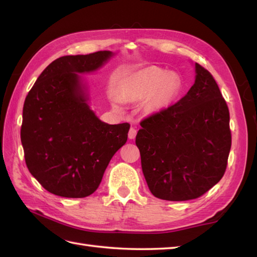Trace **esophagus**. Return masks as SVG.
Segmentation results:
<instances>
[{
    "label": "esophagus",
    "mask_w": 257,
    "mask_h": 257,
    "mask_svg": "<svg viewBox=\"0 0 257 257\" xmlns=\"http://www.w3.org/2000/svg\"><path fill=\"white\" fill-rule=\"evenodd\" d=\"M136 135H137V129L132 127L129 130V134H128V137L129 139H135L136 138Z\"/></svg>",
    "instance_id": "1"
}]
</instances>
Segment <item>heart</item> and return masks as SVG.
I'll return each instance as SVG.
<instances>
[{"instance_id": "obj_1", "label": "heart", "mask_w": 257, "mask_h": 257, "mask_svg": "<svg viewBox=\"0 0 257 257\" xmlns=\"http://www.w3.org/2000/svg\"><path fill=\"white\" fill-rule=\"evenodd\" d=\"M181 87L178 75L158 67H146L129 75L121 86V99L140 100L147 97L146 107L150 112H159L170 106ZM114 105L121 100L112 97Z\"/></svg>"}]
</instances>
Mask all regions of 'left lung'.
<instances>
[{"label":"left lung","mask_w":257,"mask_h":257,"mask_svg":"<svg viewBox=\"0 0 257 257\" xmlns=\"http://www.w3.org/2000/svg\"><path fill=\"white\" fill-rule=\"evenodd\" d=\"M194 67L188 94L141 121L136 136L147 184L162 200L199 198L220 181L227 165V105L212 75L198 63Z\"/></svg>","instance_id":"1"}]
</instances>
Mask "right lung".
I'll list each match as a JSON object with an SVG mask.
<instances>
[{"label": "right lung", "mask_w": 257, "mask_h": 257, "mask_svg": "<svg viewBox=\"0 0 257 257\" xmlns=\"http://www.w3.org/2000/svg\"><path fill=\"white\" fill-rule=\"evenodd\" d=\"M110 51L55 59L38 76L23 107L21 141L26 166L42 187L63 198L94 193L130 124L101 121L90 108L81 74L100 69Z\"/></svg>", "instance_id": "right-lung-1"}]
</instances>
